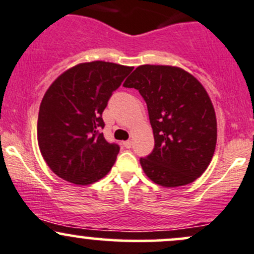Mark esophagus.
Here are the masks:
<instances>
[{"label":"esophagus","mask_w":254,"mask_h":254,"mask_svg":"<svg viewBox=\"0 0 254 254\" xmlns=\"http://www.w3.org/2000/svg\"><path fill=\"white\" fill-rule=\"evenodd\" d=\"M123 146H124L125 148H131V146H132V142L130 141V140H127V141H124V142H123Z\"/></svg>","instance_id":"1"}]
</instances>
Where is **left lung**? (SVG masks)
I'll use <instances>...</instances> for the list:
<instances>
[{
	"label": "left lung",
	"mask_w": 254,
	"mask_h": 254,
	"mask_svg": "<svg viewBox=\"0 0 254 254\" xmlns=\"http://www.w3.org/2000/svg\"><path fill=\"white\" fill-rule=\"evenodd\" d=\"M143 97L154 135V149L141 158L144 174L174 188L201 176L217 142L216 113L201 83L180 67L138 66L124 83Z\"/></svg>",
	"instance_id": "obj_1"
}]
</instances>
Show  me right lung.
<instances>
[{"label":"right lung","instance_id":"add662e5","mask_svg":"<svg viewBox=\"0 0 254 254\" xmlns=\"http://www.w3.org/2000/svg\"><path fill=\"white\" fill-rule=\"evenodd\" d=\"M133 67L106 61L74 66L44 94L37 122L42 157L55 175L74 185L101 180L112 169L119 146L105 140L102 112Z\"/></svg>","mask_w":254,"mask_h":254}]
</instances>
